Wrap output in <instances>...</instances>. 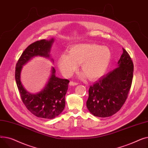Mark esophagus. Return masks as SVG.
Listing matches in <instances>:
<instances>
[{
    "mask_svg": "<svg viewBox=\"0 0 148 148\" xmlns=\"http://www.w3.org/2000/svg\"><path fill=\"white\" fill-rule=\"evenodd\" d=\"M69 84V86H76V85H78V83L74 82H70Z\"/></svg>",
    "mask_w": 148,
    "mask_h": 148,
    "instance_id": "1",
    "label": "esophagus"
}]
</instances>
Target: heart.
I'll return each instance as SVG.
<instances>
[{"instance_id":"obj_1","label":"heart","mask_w":148,"mask_h":148,"mask_svg":"<svg viewBox=\"0 0 148 148\" xmlns=\"http://www.w3.org/2000/svg\"><path fill=\"white\" fill-rule=\"evenodd\" d=\"M112 52L106 46L95 44H80L73 46L69 53L60 56L58 65L62 73L71 76L80 64L82 77L95 80L106 72L112 60Z\"/></svg>"}]
</instances>
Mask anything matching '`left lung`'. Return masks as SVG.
<instances>
[{"label":"left lung","mask_w":148,"mask_h":148,"mask_svg":"<svg viewBox=\"0 0 148 148\" xmlns=\"http://www.w3.org/2000/svg\"><path fill=\"white\" fill-rule=\"evenodd\" d=\"M122 49L118 67L89 88L86 107L95 116L106 118L113 115L121 109L127 98L134 66L127 51Z\"/></svg>","instance_id":"left-lung-1"}]
</instances>
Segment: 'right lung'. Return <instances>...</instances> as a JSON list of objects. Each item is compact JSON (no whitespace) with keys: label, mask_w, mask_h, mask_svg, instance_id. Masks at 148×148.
Returning <instances> with one entry per match:
<instances>
[{"label":"right lung","mask_w":148,"mask_h":148,"mask_svg":"<svg viewBox=\"0 0 148 148\" xmlns=\"http://www.w3.org/2000/svg\"><path fill=\"white\" fill-rule=\"evenodd\" d=\"M54 38L49 40H42L29 45L23 52L15 67V77L21 99L27 109L38 118L51 119L59 116L65 106V95L69 81L56 76V70L51 68L50 75L42 89L36 94L28 92L21 81L23 66L36 56L50 59L51 49Z\"/></svg>","instance_id":"1"}]
</instances>
